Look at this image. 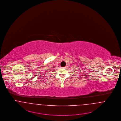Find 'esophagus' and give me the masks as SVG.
<instances>
[{"label": "esophagus", "mask_w": 121, "mask_h": 121, "mask_svg": "<svg viewBox=\"0 0 121 121\" xmlns=\"http://www.w3.org/2000/svg\"><path fill=\"white\" fill-rule=\"evenodd\" d=\"M62 68H65V67H62Z\"/></svg>", "instance_id": "esophagus-1"}]
</instances>
